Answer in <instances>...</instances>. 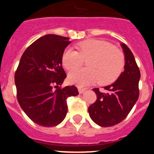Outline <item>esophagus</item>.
<instances>
[{
	"label": "esophagus",
	"mask_w": 154,
	"mask_h": 154,
	"mask_svg": "<svg viewBox=\"0 0 154 154\" xmlns=\"http://www.w3.org/2000/svg\"><path fill=\"white\" fill-rule=\"evenodd\" d=\"M86 88H80V87H79V88H78V91H79V93H80V94H82V93H83L85 91H86Z\"/></svg>",
	"instance_id": "esophagus-1"
}]
</instances>
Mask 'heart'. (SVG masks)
I'll return each instance as SVG.
<instances>
[{"instance_id":"b5f03b06","label":"heart","mask_w":154,"mask_h":154,"mask_svg":"<svg viewBox=\"0 0 154 154\" xmlns=\"http://www.w3.org/2000/svg\"><path fill=\"white\" fill-rule=\"evenodd\" d=\"M78 52L68 48L62 56V63L67 70L81 65L87 60L86 68L74 70L68 74V81L77 86L99 83L107 85L113 83L122 73L125 66L122 53L109 43L98 39H87L77 45Z\"/></svg>"}]
</instances>
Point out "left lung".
I'll use <instances>...</instances> for the list:
<instances>
[{
    "mask_svg": "<svg viewBox=\"0 0 154 154\" xmlns=\"http://www.w3.org/2000/svg\"><path fill=\"white\" fill-rule=\"evenodd\" d=\"M125 55V70L116 82L104 87L106 92L94 88L97 100L88 109L91 120L100 127L118 125L124 120L139 98L140 71L133 53L121 43Z\"/></svg>",
    "mask_w": 154,
    "mask_h": 154,
    "instance_id": "1",
    "label": "left lung"
}]
</instances>
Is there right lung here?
Returning <instances> with one entry per match:
<instances>
[{"instance_id": "obj_1", "label": "right lung", "mask_w": 154, "mask_h": 154, "mask_svg": "<svg viewBox=\"0 0 154 154\" xmlns=\"http://www.w3.org/2000/svg\"><path fill=\"white\" fill-rule=\"evenodd\" d=\"M70 43L69 38L61 35L40 37L24 51L15 72L18 103L42 127L60 125L67 114V98L79 94L74 86L59 88L66 77L62 56Z\"/></svg>"}]
</instances>
